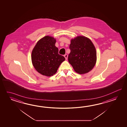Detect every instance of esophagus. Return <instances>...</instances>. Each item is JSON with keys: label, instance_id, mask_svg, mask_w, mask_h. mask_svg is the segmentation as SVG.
Instances as JSON below:
<instances>
[{"label": "esophagus", "instance_id": "esophagus-1", "mask_svg": "<svg viewBox=\"0 0 127 127\" xmlns=\"http://www.w3.org/2000/svg\"><path fill=\"white\" fill-rule=\"evenodd\" d=\"M64 57H65V59L66 60H67V54H65L64 55Z\"/></svg>", "mask_w": 127, "mask_h": 127}]
</instances>
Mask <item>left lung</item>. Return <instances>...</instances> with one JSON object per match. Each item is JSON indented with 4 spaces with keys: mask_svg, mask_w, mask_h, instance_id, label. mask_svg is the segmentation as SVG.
<instances>
[{
    "mask_svg": "<svg viewBox=\"0 0 127 127\" xmlns=\"http://www.w3.org/2000/svg\"><path fill=\"white\" fill-rule=\"evenodd\" d=\"M68 62L79 74L89 73L95 67L97 52L91 40L84 36H78L71 39Z\"/></svg>",
    "mask_w": 127,
    "mask_h": 127,
    "instance_id": "8db88e82",
    "label": "left lung"
}]
</instances>
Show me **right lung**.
<instances>
[{
    "mask_svg": "<svg viewBox=\"0 0 127 127\" xmlns=\"http://www.w3.org/2000/svg\"><path fill=\"white\" fill-rule=\"evenodd\" d=\"M56 42L55 38L47 35L38 41L32 49V65L43 75H54L65 60L64 57L59 54V49L55 46Z\"/></svg>",
    "mask_w": 127,
    "mask_h": 127,
    "instance_id": "1",
    "label": "right lung"
}]
</instances>
